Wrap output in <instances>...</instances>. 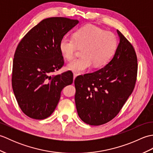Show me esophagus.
Here are the masks:
<instances>
[{"mask_svg": "<svg viewBox=\"0 0 153 153\" xmlns=\"http://www.w3.org/2000/svg\"><path fill=\"white\" fill-rule=\"evenodd\" d=\"M77 73H74V79H75L76 78V77H77Z\"/></svg>", "mask_w": 153, "mask_h": 153, "instance_id": "esophagus-1", "label": "esophagus"}]
</instances>
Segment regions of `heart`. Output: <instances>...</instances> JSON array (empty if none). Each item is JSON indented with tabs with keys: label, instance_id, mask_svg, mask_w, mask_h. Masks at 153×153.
<instances>
[{
	"label": "heart",
	"instance_id": "1",
	"mask_svg": "<svg viewBox=\"0 0 153 153\" xmlns=\"http://www.w3.org/2000/svg\"><path fill=\"white\" fill-rule=\"evenodd\" d=\"M117 38L112 32L105 31L93 25H87L79 29L74 37L65 35L60 42L62 56L71 60L78 48H82V57L71 62L67 69L83 73L92 66L101 67L113 56L117 47Z\"/></svg>",
	"mask_w": 153,
	"mask_h": 153
}]
</instances>
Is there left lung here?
<instances>
[{"mask_svg": "<svg viewBox=\"0 0 153 153\" xmlns=\"http://www.w3.org/2000/svg\"><path fill=\"white\" fill-rule=\"evenodd\" d=\"M117 32L120 43L112 60L100 70L74 80L77 114L89 125H102L115 118L135 85L137 55L130 42Z\"/></svg>", "mask_w": 153, "mask_h": 153, "instance_id": "1", "label": "left lung"}]
</instances>
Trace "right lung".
Instances as JSON below:
<instances>
[{
	"label": "right lung",
	"instance_id": "right-lung-1",
	"mask_svg": "<svg viewBox=\"0 0 153 153\" xmlns=\"http://www.w3.org/2000/svg\"><path fill=\"white\" fill-rule=\"evenodd\" d=\"M79 23L64 17L44 19L29 31L16 48L12 85L19 108L31 118L43 120L56 108L64 87L73 82L70 71L54 75L64 66L60 42Z\"/></svg>",
	"mask_w": 153,
	"mask_h": 153
}]
</instances>
